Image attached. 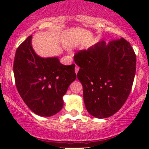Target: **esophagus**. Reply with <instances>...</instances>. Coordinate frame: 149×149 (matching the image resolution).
Listing matches in <instances>:
<instances>
[{
	"mask_svg": "<svg viewBox=\"0 0 149 149\" xmlns=\"http://www.w3.org/2000/svg\"><path fill=\"white\" fill-rule=\"evenodd\" d=\"M79 68H79L78 65H76V67H75V72H76V74H77V73L79 72Z\"/></svg>",
	"mask_w": 149,
	"mask_h": 149,
	"instance_id": "34e87169",
	"label": "esophagus"
}]
</instances>
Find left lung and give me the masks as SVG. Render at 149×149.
Instances as JSON below:
<instances>
[{"label":"left lung","instance_id":"left-lung-1","mask_svg":"<svg viewBox=\"0 0 149 149\" xmlns=\"http://www.w3.org/2000/svg\"><path fill=\"white\" fill-rule=\"evenodd\" d=\"M74 61L80 67L77 78L88 113L97 118L116 113L127 100L136 74V56L130 43L123 37L108 45L101 41L78 51Z\"/></svg>","mask_w":149,"mask_h":149}]
</instances>
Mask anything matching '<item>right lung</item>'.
<instances>
[{"label": "right lung", "instance_id": "right-lung-1", "mask_svg": "<svg viewBox=\"0 0 149 149\" xmlns=\"http://www.w3.org/2000/svg\"><path fill=\"white\" fill-rule=\"evenodd\" d=\"M31 40V36H29L16 49L13 62L15 84L33 112L52 116L63 108V97L76 79L75 64L64 65L58 58H40L33 50Z\"/></svg>", "mask_w": 149, "mask_h": 149}]
</instances>
